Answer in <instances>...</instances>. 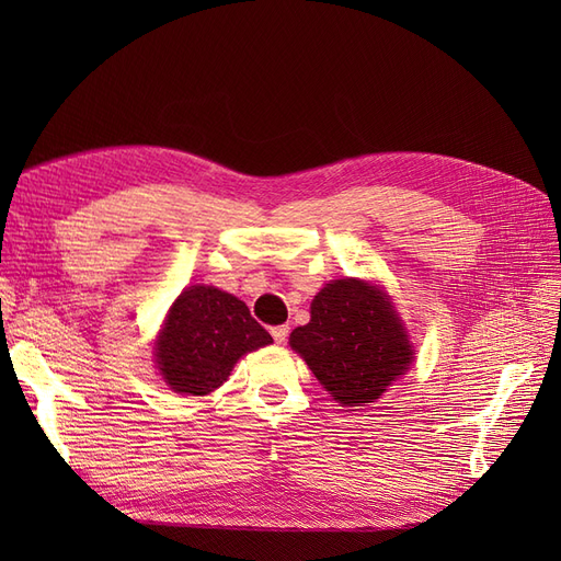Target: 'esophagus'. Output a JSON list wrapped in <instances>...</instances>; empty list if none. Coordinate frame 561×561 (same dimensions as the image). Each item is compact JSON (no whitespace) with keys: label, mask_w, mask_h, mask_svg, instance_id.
Returning <instances> with one entry per match:
<instances>
[{"label":"esophagus","mask_w":561,"mask_h":561,"mask_svg":"<svg viewBox=\"0 0 561 561\" xmlns=\"http://www.w3.org/2000/svg\"><path fill=\"white\" fill-rule=\"evenodd\" d=\"M271 334H273V339H275L277 345H284L286 339H288V325H277V328L271 330Z\"/></svg>","instance_id":"1"}]
</instances>
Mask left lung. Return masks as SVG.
<instances>
[{
  "label": "left lung",
  "instance_id": "1",
  "mask_svg": "<svg viewBox=\"0 0 561 561\" xmlns=\"http://www.w3.org/2000/svg\"><path fill=\"white\" fill-rule=\"evenodd\" d=\"M290 347L345 407L375 402L414 359L389 298L357 279L318 293L311 320L293 330Z\"/></svg>",
  "mask_w": 561,
  "mask_h": 561
}]
</instances>
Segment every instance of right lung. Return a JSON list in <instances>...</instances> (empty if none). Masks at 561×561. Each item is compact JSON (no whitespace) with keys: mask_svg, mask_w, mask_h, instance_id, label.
Returning <instances> with one entry per match:
<instances>
[{"mask_svg":"<svg viewBox=\"0 0 561 561\" xmlns=\"http://www.w3.org/2000/svg\"><path fill=\"white\" fill-rule=\"evenodd\" d=\"M273 343L243 300L214 286H191L172 305L157 341V364L176 393L218 389L245 352Z\"/></svg>","mask_w":561,"mask_h":561,"instance_id":"obj_1","label":"right lung"}]
</instances>
